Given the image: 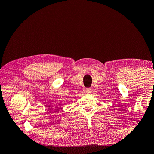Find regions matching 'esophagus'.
I'll list each match as a JSON object with an SVG mask.
<instances>
[{"instance_id": "34e87169", "label": "esophagus", "mask_w": 154, "mask_h": 154, "mask_svg": "<svg viewBox=\"0 0 154 154\" xmlns=\"http://www.w3.org/2000/svg\"><path fill=\"white\" fill-rule=\"evenodd\" d=\"M92 92V90L91 88H86V93H91Z\"/></svg>"}]
</instances>
